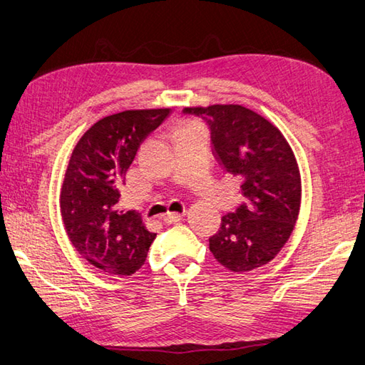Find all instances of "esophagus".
I'll use <instances>...</instances> for the list:
<instances>
[{
  "instance_id": "esophagus-1",
  "label": "esophagus",
  "mask_w": 365,
  "mask_h": 365,
  "mask_svg": "<svg viewBox=\"0 0 365 365\" xmlns=\"http://www.w3.org/2000/svg\"><path fill=\"white\" fill-rule=\"evenodd\" d=\"M183 215H185V210L183 212H168V214L163 217V220L165 223H169V225L170 223H177V222L182 220Z\"/></svg>"
}]
</instances>
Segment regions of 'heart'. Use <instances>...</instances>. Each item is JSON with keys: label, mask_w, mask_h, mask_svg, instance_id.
Segmentation results:
<instances>
[{"label": "heart", "mask_w": 365, "mask_h": 365, "mask_svg": "<svg viewBox=\"0 0 365 365\" xmlns=\"http://www.w3.org/2000/svg\"><path fill=\"white\" fill-rule=\"evenodd\" d=\"M190 129H191V128H185V129H183V130H190Z\"/></svg>", "instance_id": "heart-1"}]
</instances>
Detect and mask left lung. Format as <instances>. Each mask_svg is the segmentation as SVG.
<instances>
[{
    "label": "left lung",
    "mask_w": 365,
    "mask_h": 365,
    "mask_svg": "<svg viewBox=\"0 0 365 365\" xmlns=\"http://www.w3.org/2000/svg\"><path fill=\"white\" fill-rule=\"evenodd\" d=\"M210 130L217 163L241 183L244 202L222 217L209 237L225 268L244 273L273 260L292 235L300 210V172L289 143L273 124L241 105L185 108Z\"/></svg>",
    "instance_id": "left-lung-1"
}]
</instances>
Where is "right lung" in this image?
I'll use <instances>...</instances> for the list:
<instances>
[{"label": "right lung", "instance_id": "1", "mask_svg": "<svg viewBox=\"0 0 365 365\" xmlns=\"http://www.w3.org/2000/svg\"><path fill=\"white\" fill-rule=\"evenodd\" d=\"M170 108L128 110L101 119L73 150L61 191L63 227L73 247L96 268L130 276L147 260L156 233L137 210L119 205L137 150Z\"/></svg>", "mask_w": 365, "mask_h": 365}]
</instances>
